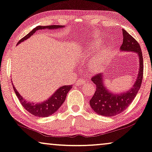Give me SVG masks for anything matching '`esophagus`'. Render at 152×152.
<instances>
[{
  "instance_id": "obj_1",
  "label": "esophagus",
  "mask_w": 152,
  "mask_h": 152,
  "mask_svg": "<svg viewBox=\"0 0 152 152\" xmlns=\"http://www.w3.org/2000/svg\"><path fill=\"white\" fill-rule=\"evenodd\" d=\"M86 83H87V80H84V79H78L77 81H76V85L77 86H80V85H82V84H84Z\"/></svg>"
}]
</instances>
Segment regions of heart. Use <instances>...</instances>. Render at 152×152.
Instances as JSON below:
<instances>
[{"label":"heart","instance_id":"obj_1","mask_svg":"<svg viewBox=\"0 0 152 152\" xmlns=\"http://www.w3.org/2000/svg\"><path fill=\"white\" fill-rule=\"evenodd\" d=\"M103 44L102 41L96 40L88 44L86 47L83 48L82 55L86 57H88L89 55L92 53H94L95 52L99 50ZM111 53V49L109 46H105L100 49L95 55L94 59L92 60L93 68L98 69L106 63L109 59Z\"/></svg>","mask_w":152,"mask_h":152}]
</instances>
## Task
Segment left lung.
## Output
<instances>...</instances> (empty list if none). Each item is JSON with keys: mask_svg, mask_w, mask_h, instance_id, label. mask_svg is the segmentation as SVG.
<instances>
[{"mask_svg": "<svg viewBox=\"0 0 152 152\" xmlns=\"http://www.w3.org/2000/svg\"><path fill=\"white\" fill-rule=\"evenodd\" d=\"M123 43L121 51L133 52L137 53L139 60V70L133 86L124 92L114 93L106 88L104 73L96 74L92 81L96 85V91L90 101L91 108L98 115L113 117L126 110L136 96L143 76V58L140 46L136 40L125 30H122Z\"/></svg>", "mask_w": 152, "mask_h": 152, "instance_id": "left-lung-1", "label": "left lung"}]
</instances>
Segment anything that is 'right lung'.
Listing matches in <instances>:
<instances>
[{
	"label": "right lung",
	"instance_id": "add662e5",
	"mask_svg": "<svg viewBox=\"0 0 152 152\" xmlns=\"http://www.w3.org/2000/svg\"><path fill=\"white\" fill-rule=\"evenodd\" d=\"M65 27L64 26H58V25H53V26H38L37 27L34 28L31 32H30L28 35H26L25 37L20 39L17 44H19L22 42H24L25 40L28 39V38L31 37L35 32L38 30H44V29H58V28H62ZM13 86V89L15 90V94L17 95L18 99L20 101L22 106L26 109L28 112H29L30 114L35 115L37 117H48L49 115H51L53 113H55L60 107L62 106L64 101H65L66 94L69 92V91L72 88V86H64L60 87L56 90V92L50 96L48 99H46L43 102L41 103H33L28 102L23 97L19 94V92L15 88V87Z\"/></svg>",
	"mask_w": 152,
	"mask_h": 152
}]
</instances>
